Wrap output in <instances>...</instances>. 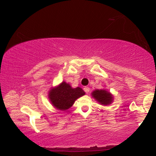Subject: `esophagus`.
<instances>
[{"label": "esophagus", "mask_w": 156, "mask_h": 156, "mask_svg": "<svg viewBox=\"0 0 156 156\" xmlns=\"http://www.w3.org/2000/svg\"><path fill=\"white\" fill-rule=\"evenodd\" d=\"M84 90L87 94H88L89 92V90H90V89H89V87H85L84 88Z\"/></svg>", "instance_id": "esophagus-1"}]
</instances>
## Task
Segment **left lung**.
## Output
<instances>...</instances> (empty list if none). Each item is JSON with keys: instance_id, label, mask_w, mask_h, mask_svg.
Listing matches in <instances>:
<instances>
[{"instance_id": "8db88e82", "label": "left lung", "mask_w": 156, "mask_h": 156, "mask_svg": "<svg viewBox=\"0 0 156 156\" xmlns=\"http://www.w3.org/2000/svg\"><path fill=\"white\" fill-rule=\"evenodd\" d=\"M93 98L102 105H109L113 101L114 97L112 94L106 89H97L91 93Z\"/></svg>"}]
</instances>
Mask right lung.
<instances>
[{
	"label": "right lung",
	"instance_id": "1",
	"mask_svg": "<svg viewBox=\"0 0 156 156\" xmlns=\"http://www.w3.org/2000/svg\"><path fill=\"white\" fill-rule=\"evenodd\" d=\"M84 94V90L80 87L72 88L64 81L59 86L51 89L48 97L51 104L57 109L66 111L73 105L78 98Z\"/></svg>",
	"mask_w": 156,
	"mask_h": 156
}]
</instances>
